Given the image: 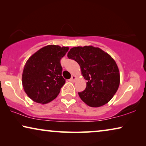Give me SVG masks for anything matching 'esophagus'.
<instances>
[{
    "instance_id": "obj_1",
    "label": "esophagus",
    "mask_w": 146,
    "mask_h": 146,
    "mask_svg": "<svg viewBox=\"0 0 146 146\" xmlns=\"http://www.w3.org/2000/svg\"><path fill=\"white\" fill-rule=\"evenodd\" d=\"M76 79H77V77L76 76L73 75L72 76L71 78L70 79V82H75L76 80Z\"/></svg>"
}]
</instances>
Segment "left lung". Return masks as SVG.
<instances>
[{
  "label": "left lung",
  "instance_id": "8db88e82",
  "mask_svg": "<svg viewBox=\"0 0 146 146\" xmlns=\"http://www.w3.org/2000/svg\"><path fill=\"white\" fill-rule=\"evenodd\" d=\"M68 57L77 62L88 81L86 89L78 92L82 100L93 108L108 102L116 93L120 82L118 67L111 56L98 47L85 46L71 48Z\"/></svg>",
  "mask_w": 146,
  "mask_h": 146
}]
</instances>
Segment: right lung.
Here are the masks:
<instances>
[{
  "label": "right lung",
  "mask_w": 146,
  "mask_h": 146,
  "mask_svg": "<svg viewBox=\"0 0 146 146\" xmlns=\"http://www.w3.org/2000/svg\"><path fill=\"white\" fill-rule=\"evenodd\" d=\"M67 46L48 45L38 50L26 62L22 75L24 90L31 100L45 104L58 96L66 81L60 60Z\"/></svg>",
  "instance_id": "obj_1"
}]
</instances>
